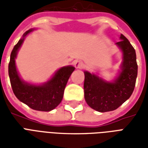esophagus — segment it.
<instances>
[{"label":"esophagus","instance_id":"34e87169","mask_svg":"<svg viewBox=\"0 0 148 148\" xmlns=\"http://www.w3.org/2000/svg\"><path fill=\"white\" fill-rule=\"evenodd\" d=\"M74 64L75 66V67L77 68V69H82L84 66V63L80 60H75L74 62Z\"/></svg>","mask_w":148,"mask_h":148}]
</instances>
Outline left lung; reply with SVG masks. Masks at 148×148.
<instances>
[{
	"instance_id": "left-lung-1",
	"label": "left lung",
	"mask_w": 148,
	"mask_h": 148,
	"mask_svg": "<svg viewBox=\"0 0 148 148\" xmlns=\"http://www.w3.org/2000/svg\"><path fill=\"white\" fill-rule=\"evenodd\" d=\"M116 45L122 52L121 71L112 82L84 71L85 100L90 108L100 112L112 111L125 102L133 92L138 66L136 51L122 34Z\"/></svg>"
}]
</instances>
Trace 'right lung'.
I'll list each match as a JSON object with an SVG mask.
<instances>
[{"mask_svg":"<svg viewBox=\"0 0 148 148\" xmlns=\"http://www.w3.org/2000/svg\"><path fill=\"white\" fill-rule=\"evenodd\" d=\"M36 30L32 28L23 35L16 45L13 47L8 64V75L15 96L21 102L37 111L49 112L55 109L61 103L65 87L68 79L75 70L73 66H66L56 71L47 82L36 85L24 81L18 73L16 58L25 37Z\"/></svg>","mask_w":148,"mask_h":148,"instance_id":"right-lung-1","label":"right lung"}]
</instances>
